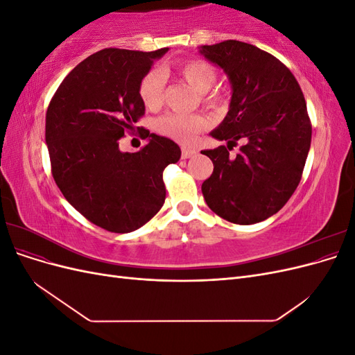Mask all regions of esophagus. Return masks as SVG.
<instances>
[{
	"label": "esophagus",
	"instance_id": "obj_1",
	"mask_svg": "<svg viewBox=\"0 0 355 355\" xmlns=\"http://www.w3.org/2000/svg\"><path fill=\"white\" fill-rule=\"evenodd\" d=\"M197 151L196 149H191V148H182V158L187 159V158H191L192 155H196Z\"/></svg>",
	"mask_w": 355,
	"mask_h": 355
}]
</instances>
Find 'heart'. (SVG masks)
<instances>
[{
  "label": "heart",
  "mask_w": 355,
  "mask_h": 355,
  "mask_svg": "<svg viewBox=\"0 0 355 355\" xmlns=\"http://www.w3.org/2000/svg\"><path fill=\"white\" fill-rule=\"evenodd\" d=\"M175 72L189 87L198 93L200 102L207 108H220L227 99L222 92L213 90L218 72L211 63L204 59H188L175 67ZM164 77L158 71H149L139 83V99L149 111L158 110L163 105ZM209 121L200 114H167L155 123V130L179 144H191L194 139L206 130Z\"/></svg>",
  "instance_id": "1"
}]
</instances>
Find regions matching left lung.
<instances>
[{
  "instance_id": "obj_1",
  "label": "left lung",
  "mask_w": 355,
  "mask_h": 355,
  "mask_svg": "<svg viewBox=\"0 0 355 355\" xmlns=\"http://www.w3.org/2000/svg\"><path fill=\"white\" fill-rule=\"evenodd\" d=\"M201 53L228 73V115L211 132L227 146L202 151L213 173L202 182L207 206L222 219L250 225L280 210L297 188L311 146V120L295 75L270 53L227 40ZM239 141L241 153L229 151Z\"/></svg>"
}]
</instances>
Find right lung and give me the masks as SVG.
Returning a JSON list of instances; mask_svg holds the SVG:
<instances>
[{"instance_id": "1", "label": "right lung", "mask_w": 355, "mask_h": 355, "mask_svg": "<svg viewBox=\"0 0 355 355\" xmlns=\"http://www.w3.org/2000/svg\"><path fill=\"white\" fill-rule=\"evenodd\" d=\"M167 50L94 53L67 75L47 108L56 185L75 210L110 232H132L155 216L166 200L163 171L180 158L173 141L135 127L145 115L139 83ZM136 130L150 142L121 153L119 139Z\"/></svg>"}]
</instances>
